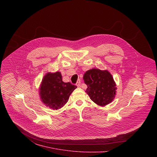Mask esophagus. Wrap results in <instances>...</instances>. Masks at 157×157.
I'll return each mask as SVG.
<instances>
[{
  "label": "esophagus",
  "instance_id": "1",
  "mask_svg": "<svg viewBox=\"0 0 157 157\" xmlns=\"http://www.w3.org/2000/svg\"><path fill=\"white\" fill-rule=\"evenodd\" d=\"M80 83H81V82H80V80H78L77 82L76 83V86H78V87H79V86H80Z\"/></svg>",
  "mask_w": 157,
  "mask_h": 157
}]
</instances>
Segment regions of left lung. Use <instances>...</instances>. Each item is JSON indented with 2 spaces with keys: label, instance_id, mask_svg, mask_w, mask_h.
Instances as JSON below:
<instances>
[{
  "label": "left lung",
  "instance_id": "8db88e82",
  "mask_svg": "<svg viewBox=\"0 0 157 157\" xmlns=\"http://www.w3.org/2000/svg\"><path fill=\"white\" fill-rule=\"evenodd\" d=\"M83 80L88 88L86 92L97 105L104 106L111 103L116 95V84L111 73L99 69L87 71Z\"/></svg>",
  "mask_w": 157,
  "mask_h": 157
}]
</instances>
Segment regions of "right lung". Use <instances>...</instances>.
I'll return each instance as SVG.
<instances>
[{
  "label": "right lung",
  "instance_id": "1",
  "mask_svg": "<svg viewBox=\"0 0 157 157\" xmlns=\"http://www.w3.org/2000/svg\"><path fill=\"white\" fill-rule=\"evenodd\" d=\"M75 88V85L62 81L60 72H48L42 79L39 94L42 101L46 106L57 110L65 106Z\"/></svg>",
  "mask_w": 157,
  "mask_h": 157
}]
</instances>
